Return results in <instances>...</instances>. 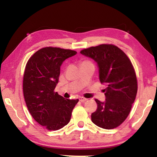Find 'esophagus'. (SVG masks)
<instances>
[{
    "label": "esophagus",
    "instance_id": "esophagus-1",
    "mask_svg": "<svg viewBox=\"0 0 157 157\" xmlns=\"http://www.w3.org/2000/svg\"><path fill=\"white\" fill-rule=\"evenodd\" d=\"M86 100H87V99L86 98H83V97H80L79 98V101H81V102H85V101Z\"/></svg>",
    "mask_w": 157,
    "mask_h": 157
}]
</instances>
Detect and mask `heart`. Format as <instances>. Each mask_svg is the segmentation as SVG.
Returning a JSON list of instances; mask_svg holds the SVG:
<instances>
[{"label": "heart", "mask_w": 157, "mask_h": 157, "mask_svg": "<svg viewBox=\"0 0 157 157\" xmlns=\"http://www.w3.org/2000/svg\"><path fill=\"white\" fill-rule=\"evenodd\" d=\"M87 63H90L89 62H87V61H84V62H82V64H87Z\"/></svg>", "instance_id": "b5f03b06"}]
</instances>
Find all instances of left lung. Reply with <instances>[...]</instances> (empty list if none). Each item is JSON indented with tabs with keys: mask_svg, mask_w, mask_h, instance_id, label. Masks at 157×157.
<instances>
[{
	"mask_svg": "<svg viewBox=\"0 0 157 157\" xmlns=\"http://www.w3.org/2000/svg\"><path fill=\"white\" fill-rule=\"evenodd\" d=\"M80 53L97 63L100 81L106 86L105 101L95 100L98 108L91 121L101 128H116L128 116L136 96L137 79L132 62L123 50L111 44L91 47Z\"/></svg>",
	"mask_w": 157,
	"mask_h": 157,
	"instance_id": "left-lung-1",
	"label": "left lung"
}]
</instances>
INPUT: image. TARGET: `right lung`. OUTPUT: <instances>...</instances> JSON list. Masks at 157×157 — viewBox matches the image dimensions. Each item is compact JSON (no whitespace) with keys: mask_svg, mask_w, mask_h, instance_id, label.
<instances>
[{"mask_svg":"<svg viewBox=\"0 0 157 157\" xmlns=\"http://www.w3.org/2000/svg\"><path fill=\"white\" fill-rule=\"evenodd\" d=\"M76 54L74 50L46 47L34 53L26 64L23 82L26 105L34 120L48 130L66 125L79 101L66 99L54 91L63 62Z\"/></svg>","mask_w":157,"mask_h":157,"instance_id":"add662e5","label":"right lung"}]
</instances>
